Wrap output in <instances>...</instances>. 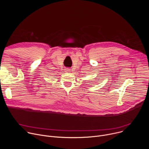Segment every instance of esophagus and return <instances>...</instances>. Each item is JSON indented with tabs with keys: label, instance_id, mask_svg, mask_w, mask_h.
I'll return each mask as SVG.
<instances>
[{
	"label": "esophagus",
	"instance_id": "34e87169",
	"mask_svg": "<svg viewBox=\"0 0 149 149\" xmlns=\"http://www.w3.org/2000/svg\"><path fill=\"white\" fill-rule=\"evenodd\" d=\"M65 71H66L67 72H70V71H71V70H70V68H66V69H65Z\"/></svg>",
	"mask_w": 149,
	"mask_h": 149
}]
</instances>
